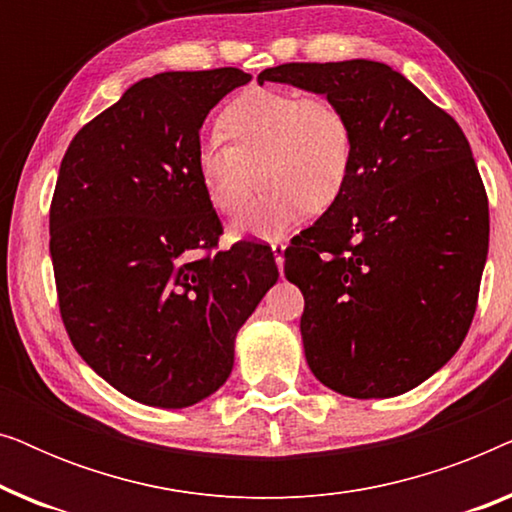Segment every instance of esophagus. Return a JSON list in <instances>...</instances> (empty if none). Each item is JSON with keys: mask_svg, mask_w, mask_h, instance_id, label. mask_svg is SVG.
Returning <instances> with one entry per match:
<instances>
[{"mask_svg": "<svg viewBox=\"0 0 512 512\" xmlns=\"http://www.w3.org/2000/svg\"><path fill=\"white\" fill-rule=\"evenodd\" d=\"M270 249H272V254H275V263H277L279 272H282V265H284V249H286V244H284V242H279V240H275V242H270Z\"/></svg>", "mask_w": 512, "mask_h": 512, "instance_id": "obj_1", "label": "esophagus"}]
</instances>
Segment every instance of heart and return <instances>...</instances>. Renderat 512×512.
<instances>
[{
	"label": "heart",
	"instance_id": "1",
	"mask_svg": "<svg viewBox=\"0 0 512 512\" xmlns=\"http://www.w3.org/2000/svg\"><path fill=\"white\" fill-rule=\"evenodd\" d=\"M219 137L202 142L198 177L207 200L235 216L263 167L261 198L235 221L237 237H277L314 209L324 212L342 198L354 167V130L345 111L326 97L286 90H247L228 104Z\"/></svg>",
	"mask_w": 512,
	"mask_h": 512
}]
</instances>
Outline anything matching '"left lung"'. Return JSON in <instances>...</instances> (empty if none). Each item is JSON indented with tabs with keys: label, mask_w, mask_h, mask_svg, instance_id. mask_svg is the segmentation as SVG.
<instances>
[{
	"label": "left lung",
	"mask_w": 512,
	"mask_h": 512,
	"mask_svg": "<svg viewBox=\"0 0 512 512\" xmlns=\"http://www.w3.org/2000/svg\"><path fill=\"white\" fill-rule=\"evenodd\" d=\"M265 81L326 95L354 130L345 193L284 251L307 366L342 396L405 394L457 354L478 303L489 207L468 139L384 62H289Z\"/></svg>",
	"instance_id": "obj_1"
}]
</instances>
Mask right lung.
<instances>
[{
    "label": "right lung",
    "instance_id": "1",
    "mask_svg": "<svg viewBox=\"0 0 512 512\" xmlns=\"http://www.w3.org/2000/svg\"><path fill=\"white\" fill-rule=\"evenodd\" d=\"M242 69L137 81L76 132L51 202V258L69 340L102 380L188 408L228 380L235 338L277 282L265 244L212 256L221 223L198 177L200 128Z\"/></svg>",
    "mask_w": 512,
    "mask_h": 512
}]
</instances>
